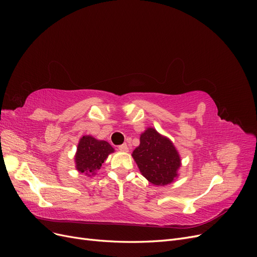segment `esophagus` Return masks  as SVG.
Listing matches in <instances>:
<instances>
[{"label": "esophagus", "instance_id": "34e87169", "mask_svg": "<svg viewBox=\"0 0 257 257\" xmlns=\"http://www.w3.org/2000/svg\"><path fill=\"white\" fill-rule=\"evenodd\" d=\"M118 149H119L120 151H123V152H127V151H128V147H127L126 144H123V145H120V146L118 147Z\"/></svg>", "mask_w": 257, "mask_h": 257}]
</instances>
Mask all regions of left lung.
Wrapping results in <instances>:
<instances>
[{"mask_svg": "<svg viewBox=\"0 0 257 257\" xmlns=\"http://www.w3.org/2000/svg\"><path fill=\"white\" fill-rule=\"evenodd\" d=\"M132 157L142 175L154 185L164 186L174 182L181 166V159L170 139L148 127L141 135V145Z\"/></svg>", "mask_w": 257, "mask_h": 257, "instance_id": "obj_1", "label": "left lung"}]
</instances>
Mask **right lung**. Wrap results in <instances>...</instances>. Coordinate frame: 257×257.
Instances as JSON below:
<instances>
[{
	"mask_svg": "<svg viewBox=\"0 0 257 257\" xmlns=\"http://www.w3.org/2000/svg\"><path fill=\"white\" fill-rule=\"evenodd\" d=\"M114 151L105 141H97L90 135L80 138L75 155L76 169L87 176L95 175L108 155Z\"/></svg>",
	"mask_w": 257,
	"mask_h": 257,
	"instance_id": "obj_1",
	"label": "right lung"
}]
</instances>
